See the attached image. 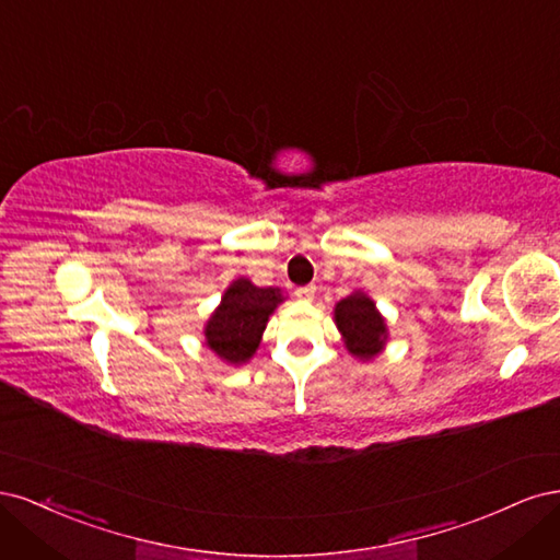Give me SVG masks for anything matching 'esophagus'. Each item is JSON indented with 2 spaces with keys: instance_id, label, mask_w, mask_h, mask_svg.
I'll list each match as a JSON object with an SVG mask.
<instances>
[{
  "instance_id": "1",
  "label": "esophagus",
  "mask_w": 560,
  "mask_h": 560,
  "mask_svg": "<svg viewBox=\"0 0 560 560\" xmlns=\"http://www.w3.org/2000/svg\"><path fill=\"white\" fill-rule=\"evenodd\" d=\"M315 290H317V287H315V284H306V287H299V290H296V296H299V299H313V296H315Z\"/></svg>"
}]
</instances>
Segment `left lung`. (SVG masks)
<instances>
[{
	"mask_svg": "<svg viewBox=\"0 0 560 560\" xmlns=\"http://www.w3.org/2000/svg\"><path fill=\"white\" fill-rule=\"evenodd\" d=\"M336 325L346 338V348L360 360H371L385 343V322L374 301L364 294H350L336 303Z\"/></svg>",
	"mask_w": 560,
	"mask_h": 560,
	"instance_id": "1",
	"label": "left lung"
}]
</instances>
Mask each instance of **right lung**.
Here are the masks:
<instances>
[{"label": "right lung", "mask_w": 560, "mask_h": 560, "mask_svg": "<svg viewBox=\"0 0 560 560\" xmlns=\"http://www.w3.org/2000/svg\"><path fill=\"white\" fill-rule=\"evenodd\" d=\"M280 290L254 287L249 280H235L219 311L210 317L206 338L219 358L231 364H243L259 348L268 315L280 303Z\"/></svg>", "instance_id": "right-lung-1"}]
</instances>
